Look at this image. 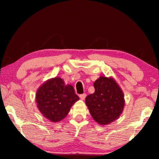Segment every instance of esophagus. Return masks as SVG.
<instances>
[{"instance_id":"esophagus-1","label":"esophagus","mask_w":159,"mask_h":159,"mask_svg":"<svg viewBox=\"0 0 159 159\" xmlns=\"http://www.w3.org/2000/svg\"><path fill=\"white\" fill-rule=\"evenodd\" d=\"M79 97H80V98L82 99V100H83V99H84L85 98V97H86V94H85V93H84V94H81V95H79Z\"/></svg>"}]
</instances>
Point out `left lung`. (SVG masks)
Returning a JSON list of instances; mask_svg holds the SVG:
<instances>
[{"mask_svg": "<svg viewBox=\"0 0 159 159\" xmlns=\"http://www.w3.org/2000/svg\"><path fill=\"white\" fill-rule=\"evenodd\" d=\"M95 93L88 95L85 103L93 119L108 125L120 116L124 108V95L113 78L100 76L94 83Z\"/></svg>", "mask_w": 159, "mask_h": 159, "instance_id": "obj_1", "label": "left lung"}]
</instances>
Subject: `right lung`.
<instances>
[{
  "label": "right lung",
  "mask_w": 159,
  "mask_h": 159,
  "mask_svg": "<svg viewBox=\"0 0 159 159\" xmlns=\"http://www.w3.org/2000/svg\"><path fill=\"white\" fill-rule=\"evenodd\" d=\"M79 99L74 87L65 85L59 77L45 82L37 90V107L43 116L52 122H59L66 116L72 105Z\"/></svg>",
  "instance_id": "add662e5"
}]
</instances>
